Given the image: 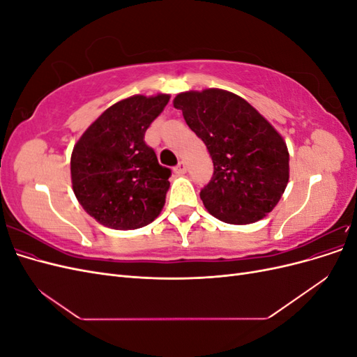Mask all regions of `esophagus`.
I'll return each instance as SVG.
<instances>
[{
  "label": "esophagus",
  "instance_id": "1",
  "mask_svg": "<svg viewBox=\"0 0 357 357\" xmlns=\"http://www.w3.org/2000/svg\"><path fill=\"white\" fill-rule=\"evenodd\" d=\"M186 164H185V162H178V164H177V167L174 168V172H176V174H185V172H186Z\"/></svg>",
  "mask_w": 357,
  "mask_h": 357
}]
</instances>
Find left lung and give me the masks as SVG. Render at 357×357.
I'll return each mask as SVG.
<instances>
[{"instance_id": "obj_1", "label": "left lung", "mask_w": 357, "mask_h": 357, "mask_svg": "<svg viewBox=\"0 0 357 357\" xmlns=\"http://www.w3.org/2000/svg\"><path fill=\"white\" fill-rule=\"evenodd\" d=\"M172 104L213 159V177L199 193L208 213L225 223L247 225L273 211L289 181L287 146L274 126L223 89L181 92Z\"/></svg>"}]
</instances>
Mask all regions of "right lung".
<instances>
[{
    "label": "right lung",
    "instance_id": "add662e5",
    "mask_svg": "<svg viewBox=\"0 0 357 357\" xmlns=\"http://www.w3.org/2000/svg\"><path fill=\"white\" fill-rule=\"evenodd\" d=\"M169 95H134L109 107L86 129L71 155L74 195L112 229H137L164 208L171 169L159 165L144 134Z\"/></svg>",
    "mask_w": 357,
    "mask_h": 357
}]
</instances>
